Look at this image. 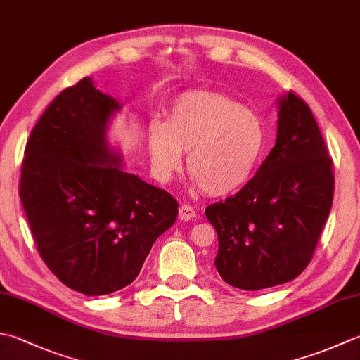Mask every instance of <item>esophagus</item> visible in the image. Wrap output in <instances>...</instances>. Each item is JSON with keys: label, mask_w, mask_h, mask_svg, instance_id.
<instances>
[{"label": "esophagus", "mask_w": 360, "mask_h": 360, "mask_svg": "<svg viewBox=\"0 0 360 360\" xmlns=\"http://www.w3.org/2000/svg\"><path fill=\"white\" fill-rule=\"evenodd\" d=\"M179 218L182 221H190L196 218V212L192 206H188V204H182L179 207Z\"/></svg>", "instance_id": "obj_1"}]
</instances>
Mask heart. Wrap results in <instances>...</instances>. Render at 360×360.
I'll use <instances>...</instances> for the list:
<instances>
[{
    "instance_id": "b5f03b06",
    "label": "heart",
    "mask_w": 360,
    "mask_h": 360,
    "mask_svg": "<svg viewBox=\"0 0 360 360\" xmlns=\"http://www.w3.org/2000/svg\"><path fill=\"white\" fill-rule=\"evenodd\" d=\"M265 126L255 112L232 98L210 91L179 96L167 122L148 131L153 172L168 182L182 167L207 195L223 196L243 187L264 153Z\"/></svg>"
}]
</instances>
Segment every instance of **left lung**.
<instances>
[{"label": "left lung", "mask_w": 360, "mask_h": 360, "mask_svg": "<svg viewBox=\"0 0 360 360\" xmlns=\"http://www.w3.org/2000/svg\"><path fill=\"white\" fill-rule=\"evenodd\" d=\"M333 198L328 146L311 108L288 91L279 98L276 143L255 178L206 207L224 283L262 290L297 278L311 262Z\"/></svg>", "instance_id": "1"}]
</instances>
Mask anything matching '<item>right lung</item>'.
Instances as JSON below:
<instances>
[{"mask_svg": "<svg viewBox=\"0 0 360 360\" xmlns=\"http://www.w3.org/2000/svg\"><path fill=\"white\" fill-rule=\"evenodd\" d=\"M120 108L82 77L41 114L21 164L20 200L39 255L89 297L129 285L178 217V201L123 172L109 148L105 128Z\"/></svg>", "mask_w": 360, "mask_h": 360, "instance_id": "right-lung-1", "label": "right lung"}]
</instances>
